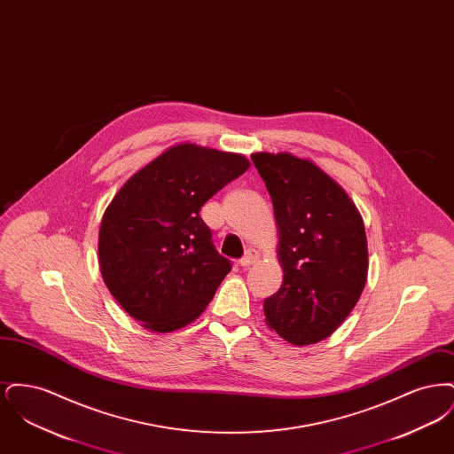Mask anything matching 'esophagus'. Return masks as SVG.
Returning <instances> with one entry per match:
<instances>
[{
    "instance_id": "34e87169",
    "label": "esophagus",
    "mask_w": 454,
    "mask_h": 454,
    "mask_svg": "<svg viewBox=\"0 0 454 454\" xmlns=\"http://www.w3.org/2000/svg\"><path fill=\"white\" fill-rule=\"evenodd\" d=\"M259 259V254L255 252V250H248L247 254H245V257L239 260L238 263H239V267H243V269H247V267H250V265H254L255 262Z\"/></svg>"
}]
</instances>
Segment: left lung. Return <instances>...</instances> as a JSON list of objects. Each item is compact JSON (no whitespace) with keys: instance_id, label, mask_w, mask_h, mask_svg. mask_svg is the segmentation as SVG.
<instances>
[{"instance_id":"1","label":"left lung","mask_w":454,"mask_h":454,"mask_svg":"<svg viewBox=\"0 0 454 454\" xmlns=\"http://www.w3.org/2000/svg\"><path fill=\"white\" fill-rule=\"evenodd\" d=\"M272 199L284 279L263 301L265 324L293 346L332 335L367 281L363 217L346 191L311 160L291 153L252 154Z\"/></svg>"}]
</instances>
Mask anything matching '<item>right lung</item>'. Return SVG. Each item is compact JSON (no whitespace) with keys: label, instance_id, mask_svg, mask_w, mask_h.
<instances>
[{"label":"right lung","instance_id":"right-lung-1","mask_svg":"<svg viewBox=\"0 0 454 454\" xmlns=\"http://www.w3.org/2000/svg\"><path fill=\"white\" fill-rule=\"evenodd\" d=\"M239 153L178 143L134 173L108 204L98 233L104 282L154 333L192 324L231 270L200 207L247 172Z\"/></svg>","mask_w":454,"mask_h":454}]
</instances>
